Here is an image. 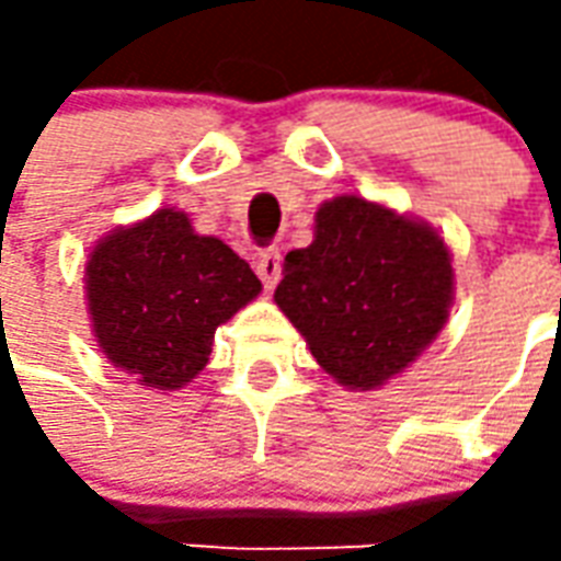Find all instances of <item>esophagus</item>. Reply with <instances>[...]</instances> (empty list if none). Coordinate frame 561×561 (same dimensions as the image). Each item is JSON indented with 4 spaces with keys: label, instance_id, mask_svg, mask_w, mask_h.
I'll return each mask as SVG.
<instances>
[{
    "label": "esophagus",
    "instance_id": "esophagus-1",
    "mask_svg": "<svg viewBox=\"0 0 561 561\" xmlns=\"http://www.w3.org/2000/svg\"><path fill=\"white\" fill-rule=\"evenodd\" d=\"M255 273L264 282V288H276V282L282 276V257L276 249H267L255 257Z\"/></svg>",
    "mask_w": 561,
    "mask_h": 561
}]
</instances>
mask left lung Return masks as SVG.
Listing matches in <instances>:
<instances>
[{
    "mask_svg": "<svg viewBox=\"0 0 561 561\" xmlns=\"http://www.w3.org/2000/svg\"><path fill=\"white\" fill-rule=\"evenodd\" d=\"M273 300L324 373L348 390H376L445 328L450 252L426 221L340 195L318 207L316 240L285 255Z\"/></svg>",
    "mask_w": 561,
    "mask_h": 561,
    "instance_id": "left-lung-1",
    "label": "left lung"
}]
</instances>
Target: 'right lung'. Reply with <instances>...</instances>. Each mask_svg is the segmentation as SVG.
Instances as JSON below:
<instances>
[{
	"label": "right lung",
	"mask_w": 561,
	"mask_h": 561,
	"mask_svg": "<svg viewBox=\"0 0 561 561\" xmlns=\"http://www.w3.org/2000/svg\"><path fill=\"white\" fill-rule=\"evenodd\" d=\"M261 282L185 213L156 209L116 228L87 261V304L104 357L140 385L180 390L207 366L216 328L252 304Z\"/></svg>",
	"instance_id": "add662e5"
}]
</instances>
